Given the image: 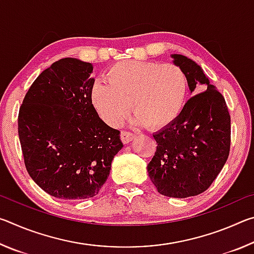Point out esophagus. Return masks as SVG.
Listing matches in <instances>:
<instances>
[{
  "mask_svg": "<svg viewBox=\"0 0 254 254\" xmlns=\"http://www.w3.org/2000/svg\"><path fill=\"white\" fill-rule=\"evenodd\" d=\"M135 135L133 134L131 132H127V131H122L121 132V140L123 143H128L131 142V141L134 139Z\"/></svg>",
  "mask_w": 254,
  "mask_h": 254,
  "instance_id": "esophagus-1",
  "label": "esophagus"
}]
</instances>
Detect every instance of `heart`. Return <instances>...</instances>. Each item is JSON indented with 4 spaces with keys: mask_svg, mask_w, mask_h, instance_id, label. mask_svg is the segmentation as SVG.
Masks as SVG:
<instances>
[{
    "mask_svg": "<svg viewBox=\"0 0 254 254\" xmlns=\"http://www.w3.org/2000/svg\"><path fill=\"white\" fill-rule=\"evenodd\" d=\"M107 84L97 83L92 102L100 117L118 127L131 109L133 121L151 128L168 126L178 117L187 95V77L174 64L126 60L109 68Z\"/></svg>",
    "mask_w": 254,
    "mask_h": 254,
    "instance_id": "heart-1",
    "label": "heart"
}]
</instances>
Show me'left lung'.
Returning a JSON list of instances; mask_svg holds the SVG:
<instances>
[{
  "instance_id": "obj_1",
  "label": "left lung",
  "mask_w": 254,
  "mask_h": 254,
  "mask_svg": "<svg viewBox=\"0 0 254 254\" xmlns=\"http://www.w3.org/2000/svg\"><path fill=\"white\" fill-rule=\"evenodd\" d=\"M171 58L186 74L190 93H197V85L206 91L189 98L178 117L154 133L158 145L148 174L161 195L186 198L205 191L224 167L231 118L224 97L201 67L186 56L175 54Z\"/></svg>"
}]
</instances>
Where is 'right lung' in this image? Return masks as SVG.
<instances>
[{"mask_svg":"<svg viewBox=\"0 0 254 254\" xmlns=\"http://www.w3.org/2000/svg\"><path fill=\"white\" fill-rule=\"evenodd\" d=\"M93 65L63 58L33 81L19 111L18 131L25 168L56 198L96 196L123 148L120 131L92 104Z\"/></svg>","mask_w":254,"mask_h":254,"instance_id":"right-lung-1","label":"right lung"}]
</instances>
